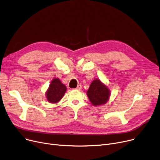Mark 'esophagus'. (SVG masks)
I'll return each instance as SVG.
<instances>
[{
	"label": "esophagus",
	"instance_id": "34e87169",
	"mask_svg": "<svg viewBox=\"0 0 160 160\" xmlns=\"http://www.w3.org/2000/svg\"><path fill=\"white\" fill-rule=\"evenodd\" d=\"M81 89H82V85H81V84H78L77 88L75 89H77V90H80Z\"/></svg>",
	"mask_w": 160,
	"mask_h": 160
}]
</instances>
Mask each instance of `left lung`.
<instances>
[{"label": "left lung", "instance_id": "left-lung-1", "mask_svg": "<svg viewBox=\"0 0 160 160\" xmlns=\"http://www.w3.org/2000/svg\"><path fill=\"white\" fill-rule=\"evenodd\" d=\"M88 97L94 106L107 103L110 97V90L98 79L94 80L87 91Z\"/></svg>", "mask_w": 160, "mask_h": 160}]
</instances>
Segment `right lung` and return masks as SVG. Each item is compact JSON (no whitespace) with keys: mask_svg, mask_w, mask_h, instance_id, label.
Listing matches in <instances>:
<instances>
[{"mask_svg":"<svg viewBox=\"0 0 160 160\" xmlns=\"http://www.w3.org/2000/svg\"><path fill=\"white\" fill-rule=\"evenodd\" d=\"M66 89L65 85L63 84L58 78H54L51 81L46 92L47 100L52 103L58 102L64 95Z\"/></svg>","mask_w":160,"mask_h":160,"instance_id":"add662e5","label":"right lung"}]
</instances>
